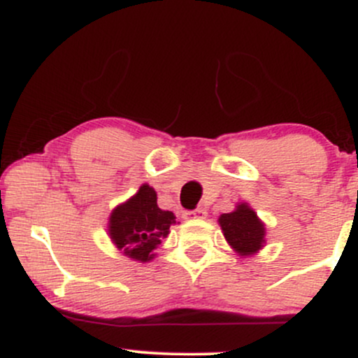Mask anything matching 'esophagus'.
I'll return each instance as SVG.
<instances>
[{
    "label": "esophagus",
    "mask_w": 358,
    "mask_h": 358,
    "mask_svg": "<svg viewBox=\"0 0 358 358\" xmlns=\"http://www.w3.org/2000/svg\"><path fill=\"white\" fill-rule=\"evenodd\" d=\"M188 215L192 217V219H205V215H207V212L203 210V208H195V210H192Z\"/></svg>",
    "instance_id": "esophagus-1"
}]
</instances>
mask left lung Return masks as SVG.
I'll return each instance as SVG.
<instances>
[{
  "instance_id": "8db88e82",
  "label": "left lung",
  "mask_w": 358,
  "mask_h": 358,
  "mask_svg": "<svg viewBox=\"0 0 358 358\" xmlns=\"http://www.w3.org/2000/svg\"><path fill=\"white\" fill-rule=\"evenodd\" d=\"M219 224L225 241L239 256H252L264 245V224L248 203H239L231 213H222Z\"/></svg>"
}]
</instances>
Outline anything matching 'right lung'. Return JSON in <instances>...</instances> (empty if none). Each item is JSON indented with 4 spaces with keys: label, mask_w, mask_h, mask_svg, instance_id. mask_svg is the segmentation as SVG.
Segmentation results:
<instances>
[{
    "label": "right lung",
    "mask_w": 358,
    "mask_h": 358,
    "mask_svg": "<svg viewBox=\"0 0 358 358\" xmlns=\"http://www.w3.org/2000/svg\"><path fill=\"white\" fill-rule=\"evenodd\" d=\"M173 212L162 210L156 203V192L150 185L139 187L136 195L117 205L109 217V237L127 257L139 262L151 261L155 249L170 234L175 224Z\"/></svg>",
    "instance_id": "1"
}]
</instances>
